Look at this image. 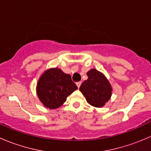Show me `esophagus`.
<instances>
[{"instance_id":"esophagus-1","label":"esophagus","mask_w":151,"mask_h":151,"mask_svg":"<svg viewBox=\"0 0 151 151\" xmlns=\"http://www.w3.org/2000/svg\"><path fill=\"white\" fill-rule=\"evenodd\" d=\"M81 83H82V82H77V83H76V85H77V86L78 87V88H80V85H81Z\"/></svg>"}]
</instances>
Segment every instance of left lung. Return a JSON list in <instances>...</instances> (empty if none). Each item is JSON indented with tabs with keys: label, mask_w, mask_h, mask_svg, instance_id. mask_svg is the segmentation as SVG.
I'll list each match as a JSON object with an SVG mask.
<instances>
[{
	"label": "left lung",
	"mask_w": 151,
	"mask_h": 151,
	"mask_svg": "<svg viewBox=\"0 0 151 151\" xmlns=\"http://www.w3.org/2000/svg\"><path fill=\"white\" fill-rule=\"evenodd\" d=\"M88 80L80 87L86 101L95 107H102L112 96V88L106 77L100 71L92 68L87 72Z\"/></svg>",
	"instance_id": "1"
}]
</instances>
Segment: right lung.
Wrapping results in <instances>:
<instances>
[{"mask_svg": "<svg viewBox=\"0 0 151 151\" xmlns=\"http://www.w3.org/2000/svg\"><path fill=\"white\" fill-rule=\"evenodd\" d=\"M77 89L71 75L58 68L46 70L36 85L39 100L49 109H57L61 106L67 97Z\"/></svg>", "mask_w": 151, "mask_h": 151, "instance_id": "add662e5", "label": "right lung"}]
</instances>
